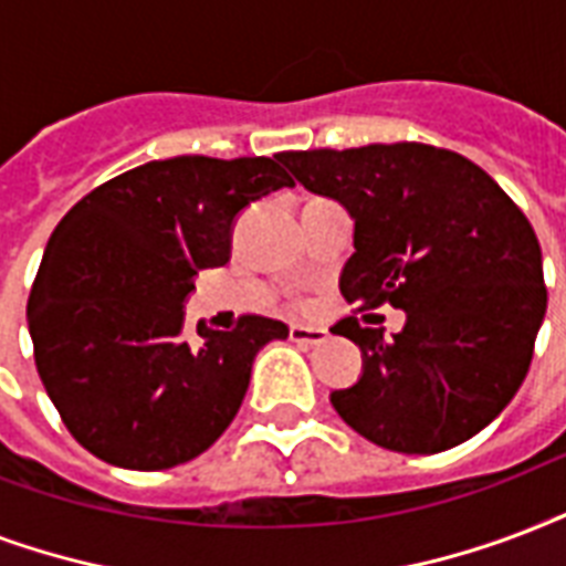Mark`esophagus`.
Instances as JSON below:
<instances>
[{
  "mask_svg": "<svg viewBox=\"0 0 566 566\" xmlns=\"http://www.w3.org/2000/svg\"><path fill=\"white\" fill-rule=\"evenodd\" d=\"M289 339L297 345H318L327 339V331L324 327H306V324H292L289 327Z\"/></svg>",
  "mask_w": 566,
  "mask_h": 566,
  "instance_id": "1",
  "label": "esophagus"
}]
</instances>
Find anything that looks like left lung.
Listing matches in <instances>:
<instances>
[{
  "label": "left lung",
  "instance_id": "obj_1",
  "mask_svg": "<svg viewBox=\"0 0 566 566\" xmlns=\"http://www.w3.org/2000/svg\"><path fill=\"white\" fill-rule=\"evenodd\" d=\"M280 161L354 218L339 289L357 310L333 333L360 345L366 363L352 389L331 396L336 413L405 454H437L488 428L523 384L546 313L541 244L523 209L475 161L431 144ZM384 303L408 313L392 340L356 315Z\"/></svg>",
  "mask_w": 566,
  "mask_h": 566
}]
</instances>
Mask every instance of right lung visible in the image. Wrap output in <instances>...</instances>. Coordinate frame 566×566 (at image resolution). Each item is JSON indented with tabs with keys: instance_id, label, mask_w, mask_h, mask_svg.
Here are the masks:
<instances>
[{
	"instance_id": "1",
	"label": "right lung",
	"mask_w": 566,
	"mask_h": 566,
	"mask_svg": "<svg viewBox=\"0 0 566 566\" xmlns=\"http://www.w3.org/2000/svg\"><path fill=\"white\" fill-rule=\"evenodd\" d=\"M283 186L265 156L147 161L70 209L29 292L34 366L61 422L124 470H170L212 446L242 407L253 357L289 327L239 315L182 339L195 274L230 262L244 206Z\"/></svg>"
}]
</instances>
